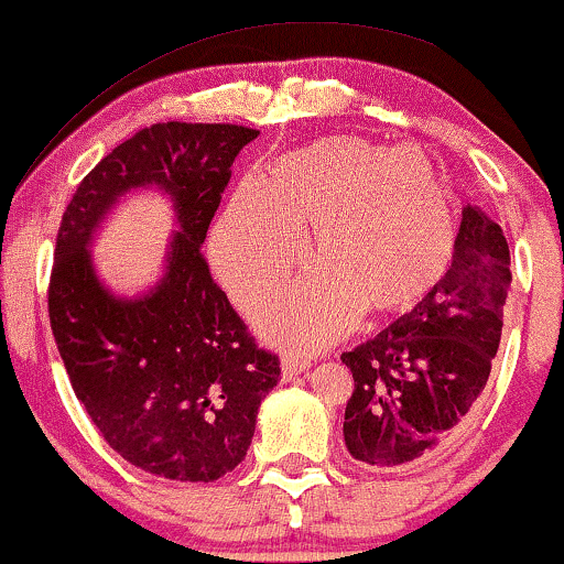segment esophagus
<instances>
[{"label":"esophagus","instance_id":"obj_1","mask_svg":"<svg viewBox=\"0 0 564 564\" xmlns=\"http://www.w3.org/2000/svg\"><path fill=\"white\" fill-rule=\"evenodd\" d=\"M304 369H306L304 361H296V359H283V365H281V375H283V380H291V377L302 375Z\"/></svg>","mask_w":564,"mask_h":564}]
</instances>
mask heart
Here are the masks:
<instances>
[{"label":"heart","mask_w":564,"mask_h":564,"mask_svg":"<svg viewBox=\"0 0 564 564\" xmlns=\"http://www.w3.org/2000/svg\"><path fill=\"white\" fill-rule=\"evenodd\" d=\"M310 229L319 273L254 312L262 338L294 354L333 344L361 312L409 315L437 294L458 254L451 195L422 151L333 134L283 153L262 182L239 184L210 241L220 283L254 304L302 268Z\"/></svg>","instance_id":"b5f03b06"}]
</instances>
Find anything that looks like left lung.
<instances>
[{"instance_id":"1","label":"left lung","mask_w":564,"mask_h":564,"mask_svg":"<svg viewBox=\"0 0 564 564\" xmlns=\"http://www.w3.org/2000/svg\"><path fill=\"white\" fill-rule=\"evenodd\" d=\"M512 273L500 226L466 205L455 265L437 294L340 359L354 375L344 440L377 471L430 463L487 388Z\"/></svg>"}]
</instances>
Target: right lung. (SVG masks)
<instances>
[{"instance_id":"add662e5","label":"right lung","mask_w":564,"mask_h":564,"mask_svg":"<svg viewBox=\"0 0 564 564\" xmlns=\"http://www.w3.org/2000/svg\"><path fill=\"white\" fill-rule=\"evenodd\" d=\"M258 130L145 127L77 184L56 234L48 319L77 401L124 460L176 481H216L252 445L258 409L281 375L213 281L203 247L231 163ZM172 197L181 231L148 295L117 297L87 247L127 191Z\"/></svg>"}]
</instances>
